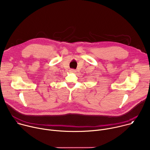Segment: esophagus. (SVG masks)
<instances>
[{
    "label": "esophagus",
    "mask_w": 150,
    "mask_h": 150,
    "mask_svg": "<svg viewBox=\"0 0 150 150\" xmlns=\"http://www.w3.org/2000/svg\"><path fill=\"white\" fill-rule=\"evenodd\" d=\"M70 72H72V73H75V72H76V71L74 70V69H71V70H70Z\"/></svg>",
    "instance_id": "1"
}]
</instances>
